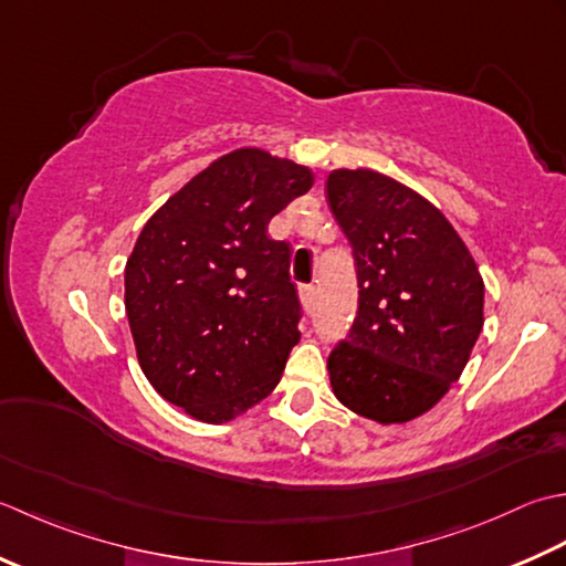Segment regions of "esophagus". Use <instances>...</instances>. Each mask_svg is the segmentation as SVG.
Returning <instances> with one entry per match:
<instances>
[{
	"label": "esophagus",
	"mask_w": 566,
	"mask_h": 566,
	"mask_svg": "<svg viewBox=\"0 0 566 566\" xmlns=\"http://www.w3.org/2000/svg\"><path fill=\"white\" fill-rule=\"evenodd\" d=\"M300 300H303V307L307 310V313H313L315 303H317L315 285H300Z\"/></svg>",
	"instance_id": "obj_1"
}]
</instances>
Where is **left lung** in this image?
<instances>
[{"instance_id":"8db88e82","label":"left lung","mask_w":566,"mask_h":566,"mask_svg":"<svg viewBox=\"0 0 566 566\" xmlns=\"http://www.w3.org/2000/svg\"><path fill=\"white\" fill-rule=\"evenodd\" d=\"M329 210L359 283L349 337L332 349L334 396L380 424L410 422L464 371L483 327V279L447 217L384 172L332 170Z\"/></svg>"}]
</instances>
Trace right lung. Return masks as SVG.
<instances>
[{
	"mask_svg": "<svg viewBox=\"0 0 566 566\" xmlns=\"http://www.w3.org/2000/svg\"><path fill=\"white\" fill-rule=\"evenodd\" d=\"M313 172L261 148L217 158L148 219L124 269L138 364L160 398L229 422L279 386L297 344L291 244L269 222Z\"/></svg>",
	"mask_w": 566,
	"mask_h": 566,
	"instance_id": "obj_1",
	"label": "right lung"
}]
</instances>
